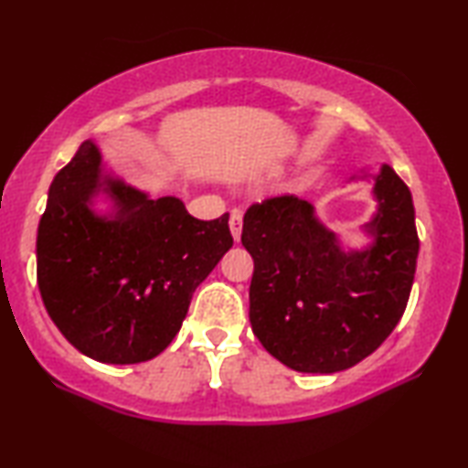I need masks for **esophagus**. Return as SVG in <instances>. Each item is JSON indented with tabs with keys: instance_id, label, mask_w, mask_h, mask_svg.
Returning <instances> with one entry per match:
<instances>
[{
	"instance_id": "obj_1",
	"label": "esophagus",
	"mask_w": 468,
	"mask_h": 468,
	"mask_svg": "<svg viewBox=\"0 0 468 468\" xmlns=\"http://www.w3.org/2000/svg\"><path fill=\"white\" fill-rule=\"evenodd\" d=\"M229 227H231V235L235 241L241 239V227H243V220H241V212L239 209H233L231 212V220H229Z\"/></svg>"
}]
</instances>
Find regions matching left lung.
Returning a JSON list of instances; mask_svg holds the SVG:
<instances>
[{
    "label": "left lung",
    "instance_id": "1",
    "mask_svg": "<svg viewBox=\"0 0 468 468\" xmlns=\"http://www.w3.org/2000/svg\"><path fill=\"white\" fill-rule=\"evenodd\" d=\"M373 177L365 248H346L309 201L275 197L243 216L254 259L250 322L262 347L301 373H337L373 354L403 315L420 239L411 193L390 165ZM354 180V177H352Z\"/></svg>",
    "mask_w": 468,
    "mask_h": 468
}]
</instances>
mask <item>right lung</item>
Here are the masks:
<instances>
[{
    "label": "right lung",
    "instance_id": "right-lung-1",
    "mask_svg": "<svg viewBox=\"0 0 468 468\" xmlns=\"http://www.w3.org/2000/svg\"><path fill=\"white\" fill-rule=\"evenodd\" d=\"M100 194L111 201L103 215ZM231 246L229 214L197 220L177 197L153 199L108 174L87 140L50 184L36 243L39 294L84 356L146 363L171 344L197 286Z\"/></svg>",
    "mask_w": 468,
    "mask_h": 468
}]
</instances>
